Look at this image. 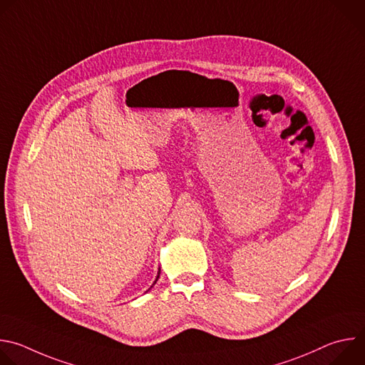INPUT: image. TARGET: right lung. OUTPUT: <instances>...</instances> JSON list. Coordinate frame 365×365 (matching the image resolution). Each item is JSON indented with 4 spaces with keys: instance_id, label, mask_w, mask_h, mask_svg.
I'll return each instance as SVG.
<instances>
[{
    "instance_id": "obj_1",
    "label": "right lung",
    "mask_w": 365,
    "mask_h": 365,
    "mask_svg": "<svg viewBox=\"0 0 365 365\" xmlns=\"http://www.w3.org/2000/svg\"><path fill=\"white\" fill-rule=\"evenodd\" d=\"M159 276H160V270H159V274H158V279H159ZM158 279H155V280H154V283H153V284H155V282H158Z\"/></svg>"
}]
</instances>
